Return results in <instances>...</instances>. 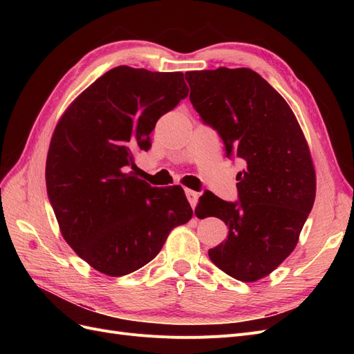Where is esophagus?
<instances>
[{"instance_id":"esophagus-1","label":"esophagus","mask_w":354,"mask_h":354,"mask_svg":"<svg viewBox=\"0 0 354 354\" xmlns=\"http://www.w3.org/2000/svg\"><path fill=\"white\" fill-rule=\"evenodd\" d=\"M186 198H187L189 203L192 205V208H195L196 207V202H198V198H199V194H198V192H195V190L187 189L186 190Z\"/></svg>"}]
</instances>
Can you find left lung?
Instances as JSON below:
<instances>
[{
	"label": "left lung",
	"instance_id": "1",
	"mask_svg": "<svg viewBox=\"0 0 354 354\" xmlns=\"http://www.w3.org/2000/svg\"><path fill=\"white\" fill-rule=\"evenodd\" d=\"M186 81L201 120L220 134L226 155L245 164L239 201L202 196L211 217L229 227L208 255L234 279H263L294 251L313 208L316 173L306 137L285 99L252 69L190 71Z\"/></svg>",
	"mask_w": 354,
	"mask_h": 354
}]
</instances>
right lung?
<instances>
[{"label":"right lung","mask_w":354,"mask_h":354,"mask_svg":"<svg viewBox=\"0 0 354 354\" xmlns=\"http://www.w3.org/2000/svg\"><path fill=\"white\" fill-rule=\"evenodd\" d=\"M187 93L181 72L118 66L85 88L55 128L48 199L68 245L103 274L138 270L194 216L180 186L152 187L127 173L134 152L151 147L159 118Z\"/></svg>","instance_id":"add662e5"}]
</instances>
